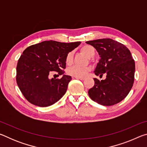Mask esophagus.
I'll use <instances>...</instances> for the list:
<instances>
[{"label": "esophagus", "mask_w": 147, "mask_h": 147, "mask_svg": "<svg viewBox=\"0 0 147 147\" xmlns=\"http://www.w3.org/2000/svg\"><path fill=\"white\" fill-rule=\"evenodd\" d=\"M74 78L79 79V80H84L85 79V78H82V77H74Z\"/></svg>", "instance_id": "34e87169"}]
</instances>
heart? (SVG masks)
I'll use <instances>...</instances> for the list:
<instances>
[{"mask_svg":"<svg viewBox=\"0 0 147 147\" xmlns=\"http://www.w3.org/2000/svg\"><path fill=\"white\" fill-rule=\"evenodd\" d=\"M80 51L82 53L88 57V58H91L93 57L94 54V50L93 47L90 45H84L80 48ZM73 54L72 52L67 54L65 58V62L67 65H71L73 63ZM91 67L90 66H86L84 67L78 66H72L67 69V74L69 75L74 76V77H84L86 74L91 71Z\"/></svg>","mask_w":147,"mask_h":147,"instance_id":"b5f03b06","label":"heart"}]
</instances>
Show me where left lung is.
<instances>
[{
    "instance_id": "8db88e82",
    "label": "left lung",
    "mask_w": 147,
    "mask_h": 147,
    "mask_svg": "<svg viewBox=\"0 0 147 147\" xmlns=\"http://www.w3.org/2000/svg\"><path fill=\"white\" fill-rule=\"evenodd\" d=\"M98 53L100 59L94 74L105 80L94 78V85L88 94L93 101L109 106L120 102L132 88L135 74V61L130 51L123 44L105 38L87 41Z\"/></svg>"
}]
</instances>
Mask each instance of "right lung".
Returning <instances> with one entry per match:
<instances>
[{
	"label": "right lung",
	"instance_id": "add662e5",
	"mask_svg": "<svg viewBox=\"0 0 147 147\" xmlns=\"http://www.w3.org/2000/svg\"><path fill=\"white\" fill-rule=\"evenodd\" d=\"M80 42L61 43L45 41L24 50L17 65L16 81L22 94L29 102L39 107H47L58 102L67 89L71 76L64 74L65 58ZM56 71L61 79L48 78Z\"/></svg>",
	"mask_w": 147,
	"mask_h": 147
}]
</instances>
